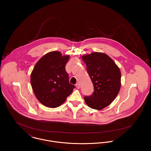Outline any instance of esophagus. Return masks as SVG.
Masks as SVG:
<instances>
[{
    "label": "esophagus",
    "instance_id": "obj_1",
    "mask_svg": "<svg viewBox=\"0 0 151 151\" xmlns=\"http://www.w3.org/2000/svg\"><path fill=\"white\" fill-rule=\"evenodd\" d=\"M76 86L77 87V88H78V89H79L80 87V84H79L78 83H77L76 85Z\"/></svg>",
    "mask_w": 151,
    "mask_h": 151
}]
</instances>
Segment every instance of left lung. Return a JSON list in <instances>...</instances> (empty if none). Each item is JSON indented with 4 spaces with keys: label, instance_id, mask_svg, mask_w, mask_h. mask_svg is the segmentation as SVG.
<instances>
[{
    "label": "left lung",
    "instance_id": "8db88e82",
    "mask_svg": "<svg viewBox=\"0 0 151 151\" xmlns=\"http://www.w3.org/2000/svg\"><path fill=\"white\" fill-rule=\"evenodd\" d=\"M93 84L94 91L84 100L89 108L102 110L115 99L121 87V72L115 62L104 53L92 52L81 57Z\"/></svg>",
    "mask_w": 151,
    "mask_h": 151
}]
</instances>
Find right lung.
Masks as SVG:
<instances>
[{
  "label": "right lung",
  "instance_id": "add662e5",
  "mask_svg": "<svg viewBox=\"0 0 151 151\" xmlns=\"http://www.w3.org/2000/svg\"><path fill=\"white\" fill-rule=\"evenodd\" d=\"M70 55L59 51L49 52L35 65L31 74V84L37 99L46 107L63 104L75 86L70 84L65 65Z\"/></svg>",
  "mask_w": 151,
  "mask_h": 151
}]
</instances>
